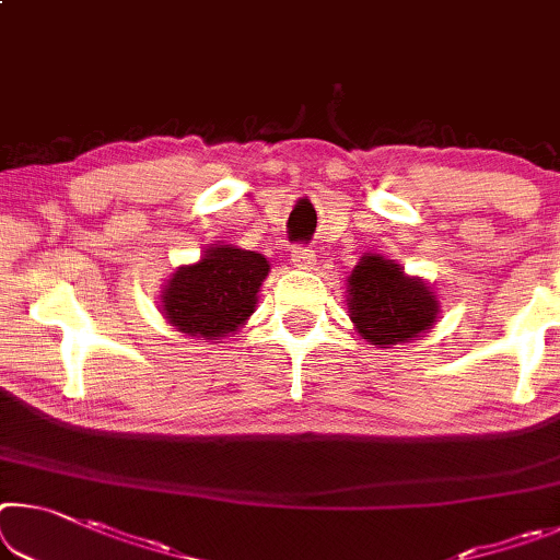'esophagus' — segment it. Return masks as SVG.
Returning a JSON list of instances; mask_svg holds the SVG:
<instances>
[{"label":"esophagus","mask_w":560,"mask_h":560,"mask_svg":"<svg viewBox=\"0 0 560 560\" xmlns=\"http://www.w3.org/2000/svg\"><path fill=\"white\" fill-rule=\"evenodd\" d=\"M291 261H294L299 269H312L316 264V252L308 246H294L291 248Z\"/></svg>","instance_id":"esophagus-1"}]
</instances>
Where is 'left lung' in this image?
Wrapping results in <instances>:
<instances>
[{"label": "left lung", "mask_w": 560, "mask_h": 560, "mask_svg": "<svg viewBox=\"0 0 560 560\" xmlns=\"http://www.w3.org/2000/svg\"><path fill=\"white\" fill-rule=\"evenodd\" d=\"M349 316L378 349L419 339L439 316V301L419 277L378 254H363L349 277Z\"/></svg>", "instance_id": "8db88e82"}]
</instances>
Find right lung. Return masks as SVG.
Wrapping results in <instances>:
<instances>
[{
  "label": "right lung",
  "mask_w": 560,
  "mask_h": 560,
  "mask_svg": "<svg viewBox=\"0 0 560 560\" xmlns=\"http://www.w3.org/2000/svg\"><path fill=\"white\" fill-rule=\"evenodd\" d=\"M266 277L269 261L261 254L217 244L197 264L172 273L162 291V314L182 334L217 341L254 314Z\"/></svg>",
  "instance_id": "add662e5"
}]
</instances>
